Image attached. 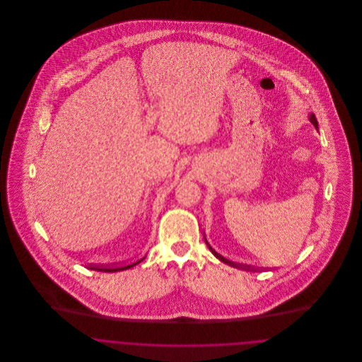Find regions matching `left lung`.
Instances as JSON below:
<instances>
[{"label": "left lung", "instance_id": "8db88e82", "mask_svg": "<svg viewBox=\"0 0 362 362\" xmlns=\"http://www.w3.org/2000/svg\"><path fill=\"white\" fill-rule=\"evenodd\" d=\"M310 122L317 129L319 127V124H317V119H316V117H315V114L313 112H310ZM205 241H206V245L209 247V250L211 251V254L216 257L217 259H220L221 262H224V263H226V264H229V266H233V267H239V269H241V270H247V272H255V269H251V267H248V266H243V264H235L233 262H230V260H228V259H225L224 257H221L218 252H216L213 248H211V245L207 243L206 239H205Z\"/></svg>", "mask_w": 362, "mask_h": 362}]
</instances>
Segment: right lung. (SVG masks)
Segmentation results:
<instances>
[{
  "label": "right lung",
  "mask_w": 362,
  "mask_h": 362,
  "mask_svg": "<svg viewBox=\"0 0 362 362\" xmlns=\"http://www.w3.org/2000/svg\"><path fill=\"white\" fill-rule=\"evenodd\" d=\"M145 259V257L142 259H139L137 260L136 263H132V264H127V266H119V267H103V266H90L89 269L90 270H96V272H103V273H115V272H123V270H127V269H130V267H133V266H136L138 264L139 262H142Z\"/></svg>",
  "instance_id": "obj_1"
}]
</instances>
